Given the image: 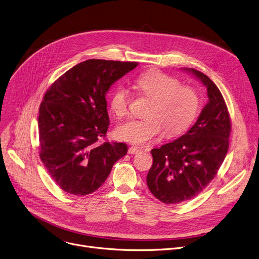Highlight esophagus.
<instances>
[{
	"label": "esophagus",
	"instance_id": "obj_1",
	"mask_svg": "<svg viewBox=\"0 0 259 259\" xmlns=\"http://www.w3.org/2000/svg\"><path fill=\"white\" fill-rule=\"evenodd\" d=\"M140 150H141V149H140L139 147H137V146H131V147L128 148V154H131V155H136V154H138Z\"/></svg>",
	"mask_w": 259,
	"mask_h": 259
}]
</instances>
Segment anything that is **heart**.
I'll return each instance as SVG.
<instances>
[{
  "instance_id": "b5f03b06",
  "label": "heart",
  "mask_w": 259,
  "mask_h": 259,
  "mask_svg": "<svg viewBox=\"0 0 259 259\" xmlns=\"http://www.w3.org/2000/svg\"><path fill=\"white\" fill-rule=\"evenodd\" d=\"M135 83L151 99L147 118L133 119L120 124L116 130L119 139L133 144H146L159 137L163 130L167 136H175L192 123L200 106L199 96L192 88L180 85L179 80L159 70L139 75ZM130 102V91L123 85H117L110 100L113 113L119 118L124 117Z\"/></svg>"
}]
</instances>
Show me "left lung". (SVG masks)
I'll use <instances>...</instances> for the list:
<instances>
[{
  "label": "left lung",
  "mask_w": 259,
  "mask_h": 259,
  "mask_svg": "<svg viewBox=\"0 0 259 259\" xmlns=\"http://www.w3.org/2000/svg\"><path fill=\"white\" fill-rule=\"evenodd\" d=\"M184 71L206 87L208 102L188 132L150 151L147 186L164 204H180L199 194L214 179L229 148L231 121L219 88L200 71Z\"/></svg>",
  "instance_id": "1"
}]
</instances>
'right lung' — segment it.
I'll use <instances>...</instances> for the list:
<instances>
[{"mask_svg":"<svg viewBox=\"0 0 259 259\" xmlns=\"http://www.w3.org/2000/svg\"><path fill=\"white\" fill-rule=\"evenodd\" d=\"M138 64L89 59L48 89L39 106V157L55 183L74 195L97 190L113 165L127 153L124 143L104 142L110 120L105 95Z\"/></svg>","mask_w":259,"mask_h":259,"instance_id":"add662e5","label":"right lung"}]
</instances>
